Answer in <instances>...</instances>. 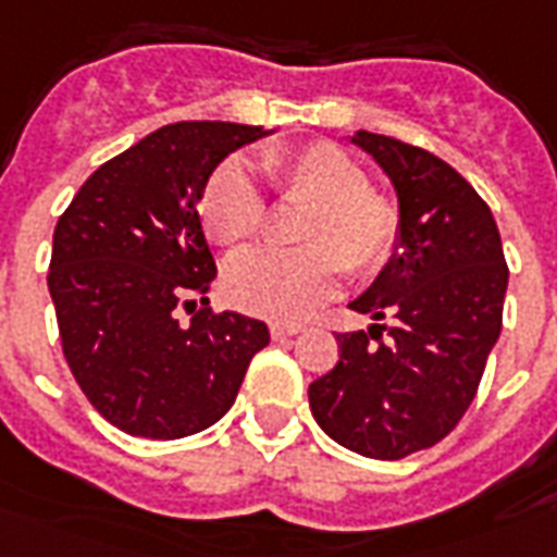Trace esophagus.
<instances>
[{"mask_svg":"<svg viewBox=\"0 0 557 557\" xmlns=\"http://www.w3.org/2000/svg\"><path fill=\"white\" fill-rule=\"evenodd\" d=\"M270 332H273L275 341L294 338V335H299V326H284V323H273V326H270Z\"/></svg>","mask_w":557,"mask_h":557,"instance_id":"obj_1","label":"esophagus"}]
</instances>
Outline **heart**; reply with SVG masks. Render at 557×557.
<instances>
[{"label": "heart", "mask_w": 557, "mask_h": 557, "mask_svg": "<svg viewBox=\"0 0 557 557\" xmlns=\"http://www.w3.org/2000/svg\"><path fill=\"white\" fill-rule=\"evenodd\" d=\"M258 172L282 198L308 201L296 243L306 249H251L228 263L225 294L258 318L296 323L338 290L341 273L371 278L397 246L395 205L368 189V174L350 153L318 141L263 150ZM201 225L222 249H237L267 225L261 189L239 162H222L201 193Z\"/></svg>", "instance_id": "heart-1"}]
</instances>
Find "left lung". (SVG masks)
Masks as SVG:
<instances>
[{
  "label": "left lung",
  "mask_w": 557,
  "mask_h": 557,
  "mask_svg": "<svg viewBox=\"0 0 557 557\" xmlns=\"http://www.w3.org/2000/svg\"><path fill=\"white\" fill-rule=\"evenodd\" d=\"M350 141L395 186L397 246L350 302L373 323L338 335V364L308 385V404L329 440L400 460L445 440L474 400L502 335L507 263L490 207L448 162L368 129Z\"/></svg>",
  "instance_id": "1"
}]
</instances>
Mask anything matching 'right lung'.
Masks as SVG:
<instances>
[{"label":"right lung","instance_id":"add662e5","mask_svg":"<svg viewBox=\"0 0 557 557\" xmlns=\"http://www.w3.org/2000/svg\"><path fill=\"white\" fill-rule=\"evenodd\" d=\"M275 129L181 121L103 162L52 234L50 284L64 359L91 407L141 440H184L237 400L267 323L207 302L216 261L198 216L210 174Z\"/></svg>","mask_w":557,"mask_h":557}]
</instances>
